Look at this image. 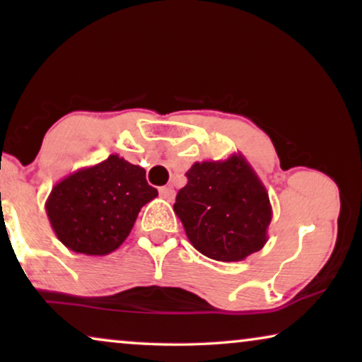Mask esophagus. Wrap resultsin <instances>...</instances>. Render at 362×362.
I'll list each match as a JSON object with an SVG mask.
<instances>
[{
	"label": "esophagus",
	"instance_id": "34e87169",
	"mask_svg": "<svg viewBox=\"0 0 362 362\" xmlns=\"http://www.w3.org/2000/svg\"><path fill=\"white\" fill-rule=\"evenodd\" d=\"M160 196L163 197V199H166L168 202H171V201H175L176 192L171 186H163V187H160Z\"/></svg>",
	"mask_w": 362,
	"mask_h": 362
}]
</instances>
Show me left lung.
<instances>
[{
  "instance_id": "1",
  "label": "left lung",
  "mask_w": 362,
  "mask_h": 362,
  "mask_svg": "<svg viewBox=\"0 0 362 362\" xmlns=\"http://www.w3.org/2000/svg\"><path fill=\"white\" fill-rule=\"evenodd\" d=\"M186 176L175 212L196 250L212 260L239 262L267 244L269 192L240 153L194 163Z\"/></svg>"
}]
</instances>
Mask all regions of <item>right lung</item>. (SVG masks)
Here are the masks:
<instances>
[{
  "label": "right lung",
  "mask_w": 362,
  "mask_h": 362,
  "mask_svg": "<svg viewBox=\"0 0 362 362\" xmlns=\"http://www.w3.org/2000/svg\"><path fill=\"white\" fill-rule=\"evenodd\" d=\"M145 173L141 166L110 155L59 181L46 201L57 239L77 254L107 255L117 250L141 207L158 196Z\"/></svg>",
  "instance_id": "obj_1"
}]
</instances>
